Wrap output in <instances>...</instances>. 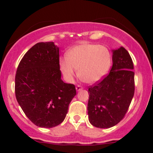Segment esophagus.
I'll use <instances>...</instances> for the list:
<instances>
[{
  "mask_svg": "<svg viewBox=\"0 0 153 153\" xmlns=\"http://www.w3.org/2000/svg\"><path fill=\"white\" fill-rule=\"evenodd\" d=\"M76 90L77 91H80V90H81V89H83V87H82V86H81V85H77L76 86Z\"/></svg>",
  "mask_w": 153,
  "mask_h": 153,
  "instance_id": "esophagus-1",
  "label": "esophagus"
}]
</instances>
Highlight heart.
<instances>
[{
    "mask_svg": "<svg viewBox=\"0 0 153 153\" xmlns=\"http://www.w3.org/2000/svg\"><path fill=\"white\" fill-rule=\"evenodd\" d=\"M112 54L105 46L82 44L67 52L60 60V67L68 81H72L77 74L86 83L92 84L101 80L109 72Z\"/></svg>",
    "mask_w": 153,
    "mask_h": 153,
    "instance_id": "1",
    "label": "heart"
}]
</instances>
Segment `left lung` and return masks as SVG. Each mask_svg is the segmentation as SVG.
<instances>
[{
    "mask_svg": "<svg viewBox=\"0 0 153 153\" xmlns=\"http://www.w3.org/2000/svg\"><path fill=\"white\" fill-rule=\"evenodd\" d=\"M112 67L101 81L89 86L88 116L98 128L115 126L124 118L135 92L133 62L124 47L112 51Z\"/></svg>",
    "mask_w": 153,
    "mask_h": 153,
    "instance_id": "8db88e82",
    "label": "left lung"
}]
</instances>
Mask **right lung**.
Here are the masks:
<instances>
[{"mask_svg":"<svg viewBox=\"0 0 153 153\" xmlns=\"http://www.w3.org/2000/svg\"><path fill=\"white\" fill-rule=\"evenodd\" d=\"M59 49L41 42L29 49L15 75L16 99L27 118L39 127L52 128L65 118L76 95L74 84L61 80Z\"/></svg>","mask_w":153,"mask_h":153,"instance_id":"1","label":"right lung"}]
</instances>
